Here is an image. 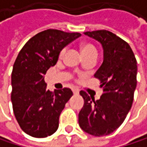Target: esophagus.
<instances>
[{"label":"esophagus","mask_w":147,"mask_h":147,"mask_svg":"<svg viewBox=\"0 0 147 147\" xmlns=\"http://www.w3.org/2000/svg\"><path fill=\"white\" fill-rule=\"evenodd\" d=\"M72 91H73L74 94H79V89L77 88H72Z\"/></svg>","instance_id":"1"}]
</instances>
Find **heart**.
I'll list each match as a JSON object with an SVG mask.
<instances>
[{
    "label": "heart",
    "mask_w": 147,
    "mask_h": 147,
    "mask_svg": "<svg viewBox=\"0 0 147 147\" xmlns=\"http://www.w3.org/2000/svg\"><path fill=\"white\" fill-rule=\"evenodd\" d=\"M65 51H66V48L62 49V51L60 52L59 56H60V57H63L64 54L65 53ZM82 53H97V49H96V47H95L94 45L90 44V43H85V44L82 45Z\"/></svg>",
    "instance_id": "b5f03b06"
}]
</instances>
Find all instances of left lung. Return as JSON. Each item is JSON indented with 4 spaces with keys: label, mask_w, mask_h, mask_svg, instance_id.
Wrapping results in <instances>:
<instances>
[{
    "label": "left lung",
    "mask_w": 147,
    "mask_h": 147,
    "mask_svg": "<svg viewBox=\"0 0 147 147\" xmlns=\"http://www.w3.org/2000/svg\"><path fill=\"white\" fill-rule=\"evenodd\" d=\"M84 34L102 45L103 63L94 77L100 81L103 94L94 100L86 92H80L84 105L78 123L84 132L100 137L114 132L131 109L137 84V62L130 46L112 32L101 30Z\"/></svg>",
    "instance_id": "8db88e82"
}]
</instances>
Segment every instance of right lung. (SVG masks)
<instances>
[{
    "mask_svg": "<svg viewBox=\"0 0 147 147\" xmlns=\"http://www.w3.org/2000/svg\"><path fill=\"white\" fill-rule=\"evenodd\" d=\"M80 33L49 29L30 38L20 50L12 72L11 100L14 116L27 134L36 138L52 135L59 128L60 113L73 95L70 88L51 92L44 75L56 65L61 50Z\"/></svg>",
    "mask_w": 147,
    "mask_h": 147,
    "instance_id": "right-lung-1",
    "label": "right lung"
}]
</instances>
